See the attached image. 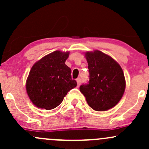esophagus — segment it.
<instances>
[{
  "instance_id": "34e87169",
  "label": "esophagus",
  "mask_w": 149,
  "mask_h": 149,
  "mask_svg": "<svg viewBox=\"0 0 149 149\" xmlns=\"http://www.w3.org/2000/svg\"><path fill=\"white\" fill-rule=\"evenodd\" d=\"M77 86H79L81 84V79L80 78H77Z\"/></svg>"
}]
</instances>
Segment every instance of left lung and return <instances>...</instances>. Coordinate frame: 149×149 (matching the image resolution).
Returning a JSON list of instances; mask_svg holds the SVG:
<instances>
[{"instance_id":"1","label":"left lung","mask_w":149,"mask_h":149,"mask_svg":"<svg viewBox=\"0 0 149 149\" xmlns=\"http://www.w3.org/2000/svg\"><path fill=\"white\" fill-rule=\"evenodd\" d=\"M89 79L79 87L87 104L95 111H103L116 106L126 88L124 72L117 62L100 50L85 52Z\"/></svg>"}]
</instances>
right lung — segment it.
<instances>
[{"mask_svg":"<svg viewBox=\"0 0 149 149\" xmlns=\"http://www.w3.org/2000/svg\"><path fill=\"white\" fill-rule=\"evenodd\" d=\"M69 52L56 50L33 65L26 81V91L33 104L50 110L62 103L69 91L77 84L71 69L65 65Z\"/></svg>","mask_w":149,"mask_h":149,"instance_id":"obj_1","label":"right lung"}]
</instances>
